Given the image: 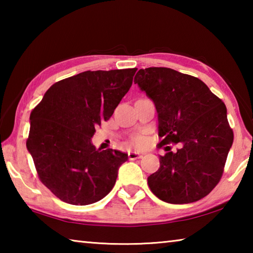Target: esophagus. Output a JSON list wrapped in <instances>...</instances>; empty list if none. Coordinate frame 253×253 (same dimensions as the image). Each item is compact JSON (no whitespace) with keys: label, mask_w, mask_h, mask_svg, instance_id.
<instances>
[{"label":"esophagus","mask_w":253,"mask_h":253,"mask_svg":"<svg viewBox=\"0 0 253 253\" xmlns=\"http://www.w3.org/2000/svg\"><path fill=\"white\" fill-rule=\"evenodd\" d=\"M142 157H143V154H140V153H137V152L128 153V158H129V161H135V160H138V158H142Z\"/></svg>","instance_id":"34e87169"}]
</instances>
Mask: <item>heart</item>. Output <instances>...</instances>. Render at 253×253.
<instances>
[{"label":"heart","mask_w":253,"mask_h":253,"mask_svg":"<svg viewBox=\"0 0 253 253\" xmlns=\"http://www.w3.org/2000/svg\"><path fill=\"white\" fill-rule=\"evenodd\" d=\"M145 143V139L143 138V137H136V138L134 139V144L136 145V146H142V145Z\"/></svg>","instance_id":"1"}]
</instances>
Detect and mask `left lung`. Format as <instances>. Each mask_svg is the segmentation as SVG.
<instances>
[{"label":"left lung","mask_w":253,"mask_h":253,"mask_svg":"<svg viewBox=\"0 0 253 253\" xmlns=\"http://www.w3.org/2000/svg\"><path fill=\"white\" fill-rule=\"evenodd\" d=\"M134 83L155 105L158 145L182 144L160 157V169L147 178L149 188L170 204L203 199L219 183L233 143L223 101L202 80L169 68L140 69Z\"/></svg>","instance_id":"obj_1"}]
</instances>
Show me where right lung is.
<instances>
[{
  "label": "right lung",
  "instance_id": "right-lung-1",
  "mask_svg": "<svg viewBox=\"0 0 253 253\" xmlns=\"http://www.w3.org/2000/svg\"><path fill=\"white\" fill-rule=\"evenodd\" d=\"M136 70H89L60 80L30 115L27 148L41 182L63 202L91 204L113 190L128 155L96 149L91 137L129 90Z\"/></svg>",
  "mask_w": 253,
  "mask_h": 253
}]
</instances>
